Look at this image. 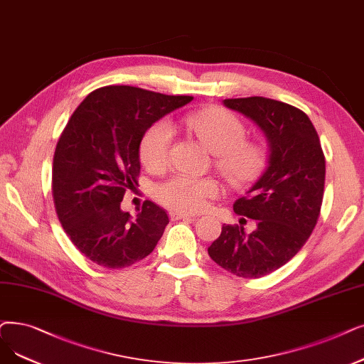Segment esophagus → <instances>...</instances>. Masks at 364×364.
Masks as SVG:
<instances>
[{
	"label": "esophagus",
	"instance_id": "34e87169",
	"mask_svg": "<svg viewBox=\"0 0 364 364\" xmlns=\"http://www.w3.org/2000/svg\"><path fill=\"white\" fill-rule=\"evenodd\" d=\"M169 217H171V220H195L196 218V215L181 213V211H171Z\"/></svg>",
	"mask_w": 364,
	"mask_h": 364
}]
</instances>
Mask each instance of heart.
<instances>
[{"mask_svg":"<svg viewBox=\"0 0 364 364\" xmlns=\"http://www.w3.org/2000/svg\"><path fill=\"white\" fill-rule=\"evenodd\" d=\"M173 129H184L217 154V165L235 184L255 181L266 164V151L260 144L244 141V123L223 108H207L173 119L154 123L139 144V157L150 171L166 166ZM220 192L214 178H198L177 173L156 188V198L168 208L181 213H195L207 207L210 199Z\"/></svg>","mask_w":364,"mask_h":364,"instance_id":"heart-1","label":"heart"}]
</instances>
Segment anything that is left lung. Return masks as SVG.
<instances>
[{
	"mask_svg": "<svg viewBox=\"0 0 364 364\" xmlns=\"http://www.w3.org/2000/svg\"><path fill=\"white\" fill-rule=\"evenodd\" d=\"M255 122L267 144L266 168L233 211L257 220L247 233L223 225L210 257L241 278H260L286 264L304 247L320 215L326 161L309 117L293 105L263 97L225 100Z\"/></svg>",
	"mask_w": 364,
	"mask_h": 364,
	"instance_id": "8db88e82",
	"label": "left lung"
}]
</instances>
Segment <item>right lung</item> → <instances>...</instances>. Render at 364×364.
I'll use <instances>...</instances> for the list:
<instances>
[{
    "label": "right lung",
    "mask_w": 364,
    "mask_h": 364,
    "mask_svg": "<svg viewBox=\"0 0 364 364\" xmlns=\"http://www.w3.org/2000/svg\"><path fill=\"white\" fill-rule=\"evenodd\" d=\"M193 100L132 86L93 90L77 107L53 157L52 192L58 218L77 250L107 269L147 257L169 223L146 200L135 217L120 208L138 181L139 144L151 124Z\"/></svg>",
    "instance_id": "obj_1"
}]
</instances>
